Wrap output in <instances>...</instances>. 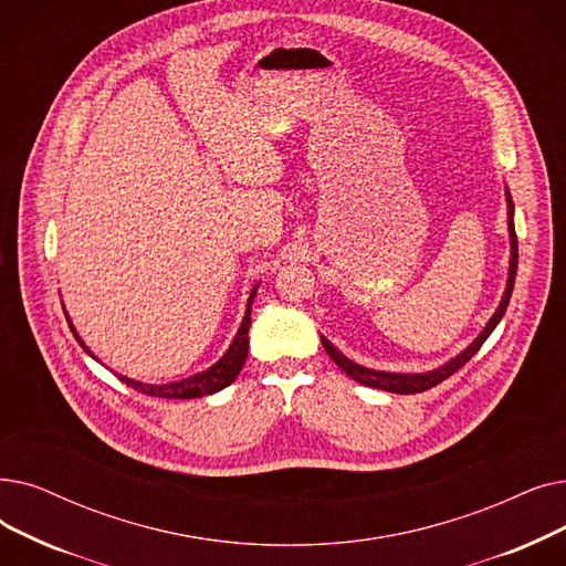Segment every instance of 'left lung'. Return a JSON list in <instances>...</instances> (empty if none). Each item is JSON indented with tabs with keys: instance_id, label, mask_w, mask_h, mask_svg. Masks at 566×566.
Returning <instances> with one entry per match:
<instances>
[{
	"instance_id": "1",
	"label": "left lung",
	"mask_w": 566,
	"mask_h": 566,
	"mask_svg": "<svg viewBox=\"0 0 566 566\" xmlns=\"http://www.w3.org/2000/svg\"><path fill=\"white\" fill-rule=\"evenodd\" d=\"M506 201H509V233H511V265H509V282H506V291L502 296V303L497 307V312L490 318L488 326L483 328V333L467 347L462 354H458L453 360L444 363L441 367L432 373L426 375H396V373H377V370H367V367H360L356 363H352L349 358H344L333 344L322 337V344L326 354L335 360V365L339 367L342 373H347L352 379L365 384V386H373V388H381V390H390V392H400V396H409V392H421L428 390L437 384H441L444 379H449L453 373H458L460 367L470 360L479 349L481 344L488 339V335L495 331V326L502 322V316L506 312V305L511 301V293H513V282H515V270H518V238H515V227H513V203H511V193L506 191Z\"/></svg>"
}]
</instances>
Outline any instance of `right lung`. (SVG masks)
<instances>
[{"instance_id": "obj_1", "label": "right lung", "mask_w": 566, "mask_h": 566, "mask_svg": "<svg viewBox=\"0 0 566 566\" xmlns=\"http://www.w3.org/2000/svg\"><path fill=\"white\" fill-rule=\"evenodd\" d=\"M254 293L256 289L252 291L250 296V303H248V312H244V318H242V326L235 335V339L231 342L229 352L222 356V360H217L210 370L201 373V375H193L189 379H182V381H176V384H164V386H150V384H140V381H134V379H127V377H117L119 381H125L127 386L145 392V396L150 398H166V400H191V398H203V396H212V392L227 388L229 384H233V379L240 375L242 365H244V358H248V349H250V326H252V303H254ZM69 322V316H66ZM69 328L71 333L76 335V328H73V324L69 322ZM81 347L92 356V352L85 347L83 339L76 335ZM94 358V356H92Z\"/></svg>"}]
</instances>
